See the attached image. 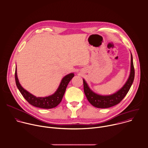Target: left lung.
<instances>
[{
    "label": "left lung",
    "mask_w": 148,
    "mask_h": 148,
    "mask_svg": "<svg viewBox=\"0 0 148 148\" xmlns=\"http://www.w3.org/2000/svg\"><path fill=\"white\" fill-rule=\"evenodd\" d=\"M134 68L133 56L131 53L130 71L129 76L123 86L116 92L109 95H101L93 92L85 79H83L84 90L88 101L94 107L99 108H107L119 104L129 91L134 79Z\"/></svg>",
    "instance_id": "obj_1"
}]
</instances>
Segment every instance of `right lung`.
<instances>
[{"label": "right lung", "instance_id": "add662e5", "mask_svg": "<svg viewBox=\"0 0 148 148\" xmlns=\"http://www.w3.org/2000/svg\"><path fill=\"white\" fill-rule=\"evenodd\" d=\"M74 76V74L73 73L65 75L61 80L57 90L52 95L46 97H36L25 90L20 84L17 76L16 67L15 72L16 85L23 97L29 104L33 106L44 109H51L55 108L61 102L66 88Z\"/></svg>", "mask_w": 148, "mask_h": 148}]
</instances>
